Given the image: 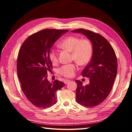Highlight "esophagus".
Listing matches in <instances>:
<instances>
[{
  "instance_id": "34e87169",
  "label": "esophagus",
  "mask_w": 132,
  "mask_h": 132,
  "mask_svg": "<svg viewBox=\"0 0 132 132\" xmlns=\"http://www.w3.org/2000/svg\"><path fill=\"white\" fill-rule=\"evenodd\" d=\"M70 81V80H64V83H65V84H67Z\"/></svg>"
}]
</instances>
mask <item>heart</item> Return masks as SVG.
Instances as JSON below:
<instances>
[{
  "instance_id": "b5f03b06",
  "label": "heart",
  "mask_w": 132,
  "mask_h": 132,
  "mask_svg": "<svg viewBox=\"0 0 132 132\" xmlns=\"http://www.w3.org/2000/svg\"><path fill=\"white\" fill-rule=\"evenodd\" d=\"M59 46L63 50L71 52V60L80 65H86L92 59L93 53L92 44L88 39H81L76 36H69L59 43ZM48 58L53 65L59 61L58 53L55 50H51ZM77 70L76 64L72 63L62 65L57 70L59 74L67 78L72 77Z\"/></svg>"
}]
</instances>
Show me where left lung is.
Masks as SVG:
<instances>
[{"instance_id": "obj_1", "label": "left lung", "mask_w": 132, "mask_h": 132, "mask_svg": "<svg viewBox=\"0 0 132 132\" xmlns=\"http://www.w3.org/2000/svg\"><path fill=\"white\" fill-rule=\"evenodd\" d=\"M72 32L86 36L93 48L92 59L81 73L82 77L90 79V83L83 86L81 81H75L76 101L85 107L96 106L106 99L112 89L118 69L116 53L109 42L99 33L83 28Z\"/></svg>"}]
</instances>
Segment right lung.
I'll return each instance as SVG.
<instances>
[{"label": "right lung", "instance_id": "1", "mask_svg": "<svg viewBox=\"0 0 132 132\" xmlns=\"http://www.w3.org/2000/svg\"><path fill=\"white\" fill-rule=\"evenodd\" d=\"M67 31L41 30L27 38L19 50L16 69L21 89L30 103L37 108H47L55 104L56 92L65 85L57 80L50 83L46 75L52 69L48 58L50 49Z\"/></svg>", "mask_w": 132, "mask_h": 132}]
</instances>
